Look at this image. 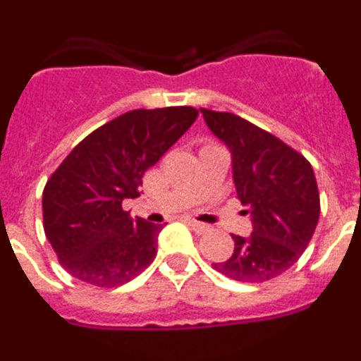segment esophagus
I'll return each mask as SVG.
<instances>
[{
    "mask_svg": "<svg viewBox=\"0 0 361 361\" xmlns=\"http://www.w3.org/2000/svg\"><path fill=\"white\" fill-rule=\"evenodd\" d=\"M186 222H188V226H191V228L195 229L197 233L206 231V228H208V226H206V224H202V222H197V220H193V219H188Z\"/></svg>",
    "mask_w": 361,
    "mask_h": 361,
    "instance_id": "34e87169",
    "label": "esophagus"
}]
</instances>
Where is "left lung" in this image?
I'll return each instance as SVG.
<instances>
[{
  "label": "left lung",
  "instance_id": "8db88e82",
  "mask_svg": "<svg viewBox=\"0 0 361 361\" xmlns=\"http://www.w3.org/2000/svg\"><path fill=\"white\" fill-rule=\"evenodd\" d=\"M213 135L231 153L235 190L251 215L250 237L231 235L235 250L219 273L238 282H266L304 253L320 216L311 164L286 142L228 111L200 108Z\"/></svg>",
  "mask_w": 361,
  "mask_h": 361
}]
</instances>
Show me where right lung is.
Listing matches in <instances>:
<instances>
[{"mask_svg":"<svg viewBox=\"0 0 361 361\" xmlns=\"http://www.w3.org/2000/svg\"><path fill=\"white\" fill-rule=\"evenodd\" d=\"M191 106L132 110L85 137L43 191L47 238L70 275L117 288L153 262L162 226L132 219L124 199L141 195L142 177L186 133Z\"/></svg>","mask_w":361,"mask_h":361,"instance_id":"1","label":"right lung"}]
</instances>
